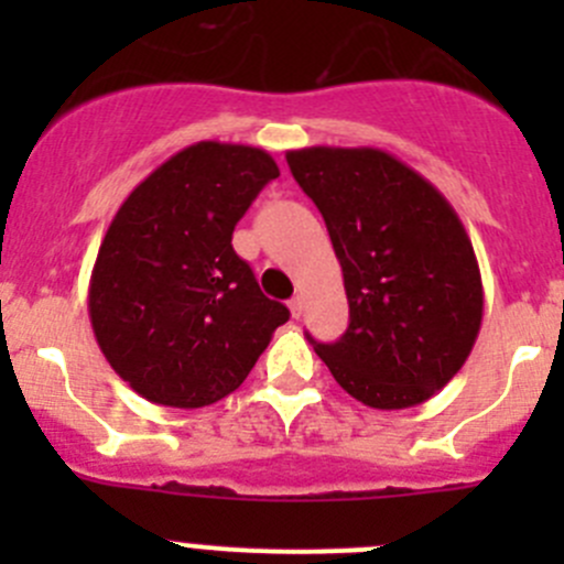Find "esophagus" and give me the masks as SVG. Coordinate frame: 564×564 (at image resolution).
I'll list each match as a JSON object with an SVG mask.
<instances>
[{
	"mask_svg": "<svg viewBox=\"0 0 564 564\" xmlns=\"http://www.w3.org/2000/svg\"><path fill=\"white\" fill-rule=\"evenodd\" d=\"M289 311H292L294 318H300L305 314V300L303 297H294L292 303H289Z\"/></svg>",
	"mask_w": 564,
	"mask_h": 564,
	"instance_id": "1",
	"label": "esophagus"
}]
</instances>
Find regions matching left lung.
<instances>
[{
  "mask_svg": "<svg viewBox=\"0 0 564 564\" xmlns=\"http://www.w3.org/2000/svg\"><path fill=\"white\" fill-rule=\"evenodd\" d=\"M289 169L327 224L349 327L316 355L371 409L429 401L460 371L482 322L475 248L445 196L377 147H305Z\"/></svg>",
  "mask_w": 564,
  "mask_h": 564,
  "instance_id": "8db88e82",
  "label": "left lung"
}]
</instances>
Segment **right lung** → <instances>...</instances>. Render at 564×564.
Here are the masks:
<instances>
[{
	"label": "right lung",
	"mask_w": 564,
	"mask_h": 564,
	"mask_svg": "<svg viewBox=\"0 0 564 564\" xmlns=\"http://www.w3.org/2000/svg\"><path fill=\"white\" fill-rule=\"evenodd\" d=\"M278 174L259 147L198 141L113 215L89 278V322L108 366L150 403L226 398L289 318L231 248L237 220Z\"/></svg>",
	"instance_id": "add662e5"
}]
</instances>
